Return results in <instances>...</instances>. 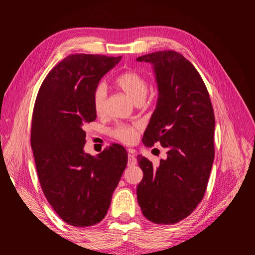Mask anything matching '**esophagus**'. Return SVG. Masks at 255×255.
I'll return each mask as SVG.
<instances>
[{
	"instance_id": "1",
	"label": "esophagus",
	"mask_w": 255,
	"mask_h": 255,
	"mask_svg": "<svg viewBox=\"0 0 255 255\" xmlns=\"http://www.w3.org/2000/svg\"><path fill=\"white\" fill-rule=\"evenodd\" d=\"M137 164V159H136V153L132 149H128V165L132 166Z\"/></svg>"
}]
</instances>
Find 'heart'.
<instances>
[{
	"label": "heart",
	"instance_id": "obj_1",
	"mask_svg": "<svg viewBox=\"0 0 255 255\" xmlns=\"http://www.w3.org/2000/svg\"><path fill=\"white\" fill-rule=\"evenodd\" d=\"M116 85L133 103L140 100H144L148 92V84L145 80L137 72H125L116 79ZM106 101V88L104 84L96 86L93 93V108L97 115L104 112ZM137 126H128V125H118L112 130L114 138L118 139L124 143H132L137 139Z\"/></svg>",
	"mask_w": 255,
	"mask_h": 255
}]
</instances>
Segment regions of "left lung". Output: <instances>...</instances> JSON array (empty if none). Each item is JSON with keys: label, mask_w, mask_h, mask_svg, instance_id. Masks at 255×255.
Listing matches in <instances>:
<instances>
[{"label": "left lung", "mask_w": 255, "mask_h": 255, "mask_svg": "<svg viewBox=\"0 0 255 255\" xmlns=\"http://www.w3.org/2000/svg\"><path fill=\"white\" fill-rule=\"evenodd\" d=\"M152 66L158 101L143 133L145 145L160 142L166 159L154 166L138 155L143 172L137 199L143 216L172 225L191 215L203 199L213 166L215 116L203 79L181 53L156 51L137 58Z\"/></svg>", "instance_id": "1"}]
</instances>
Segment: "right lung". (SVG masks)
I'll return each mask as SVG.
<instances>
[{"label": "right lung", "mask_w": 255, "mask_h": 255, "mask_svg": "<svg viewBox=\"0 0 255 255\" xmlns=\"http://www.w3.org/2000/svg\"><path fill=\"white\" fill-rule=\"evenodd\" d=\"M122 57L77 53L64 58L42 82L31 121V148L48 202L67 224H99L127 165L121 144L96 155L84 151V125L94 122L93 93Z\"/></svg>", "instance_id": "right-lung-1"}]
</instances>
